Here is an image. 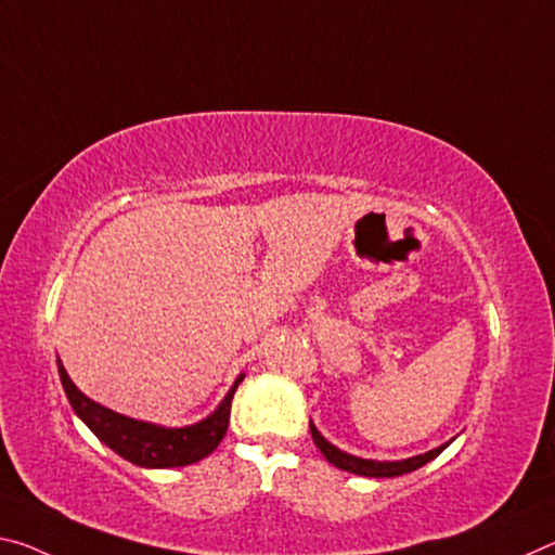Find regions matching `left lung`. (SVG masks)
Returning a JSON list of instances; mask_svg holds the SVG:
<instances>
[{"instance_id":"left-lung-1","label":"left lung","mask_w":555,"mask_h":555,"mask_svg":"<svg viewBox=\"0 0 555 555\" xmlns=\"http://www.w3.org/2000/svg\"><path fill=\"white\" fill-rule=\"evenodd\" d=\"M311 437L315 447H319L321 454L328 460L333 467H338L343 472H350V474H360V477H375V479H383V477H400V474H408V472H415L420 467H425L427 462H433L437 454H442V450L450 447V442L437 447V450H429L425 454H417V456H410V460H400V462H375V460H360V456H353L348 452L338 450L336 444H331L328 439H325L315 425L311 422Z\"/></svg>"}]
</instances>
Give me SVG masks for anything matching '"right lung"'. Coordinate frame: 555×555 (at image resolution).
<instances>
[{
	"label": "right lung",
	"mask_w": 555,
	"mask_h": 555,
	"mask_svg": "<svg viewBox=\"0 0 555 555\" xmlns=\"http://www.w3.org/2000/svg\"><path fill=\"white\" fill-rule=\"evenodd\" d=\"M59 375L68 402H72L76 415L86 422L88 429H91L103 444H108L113 452L120 454L122 460L147 469L188 467V464H195L199 460H205L207 454H212L217 450V444L222 442V437L227 435L234 390L240 388V383L244 380V375L236 377L232 390L227 392V398L222 402H219V408L209 417L197 422V425L160 427L153 425V422L118 415V412L86 398V395L76 388L72 377H68L66 367L61 365V360Z\"/></svg>",
	"instance_id": "obj_1"
}]
</instances>
